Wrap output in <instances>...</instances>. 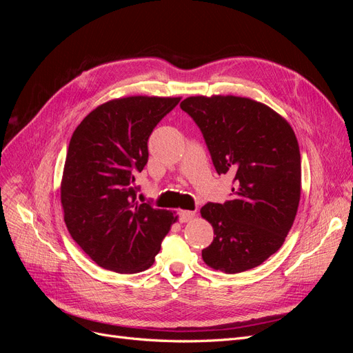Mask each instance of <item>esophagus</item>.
Segmentation results:
<instances>
[{
	"instance_id": "obj_1",
	"label": "esophagus",
	"mask_w": 353,
	"mask_h": 353,
	"mask_svg": "<svg viewBox=\"0 0 353 353\" xmlns=\"http://www.w3.org/2000/svg\"><path fill=\"white\" fill-rule=\"evenodd\" d=\"M178 216H179V222H190L191 219L196 216V213L191 212V210H181L178 213Z\"/></svg>"
}]
</instances>
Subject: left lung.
Listing matches in <instances>:
<instances>
[{"label": "left lung", "instance_id": "left-lung-1", "mask_svg": "<svg viewBox=\"0 0 353 353\" xmlns=\"http://www.w3.org/2000/svg\"><path fill=\"white\" fill-rule=\"evenodd\" d=\"M205 138L219 175H234L232 199L208 203L201 216L215 237L201 258L237 274L279 250L301 200V152L288 122L268 105L236 95L188 97L181 103Z\"/></svg>", "mask_w": 353, "mask_h": 353}]
</instances>
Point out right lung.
I'll return each instance as SVG.
<instances>
[{"mask_svg": "<svg viewBox=\"0 0 353 353\" xmlns=\"http://www.w3.org/2000/svg\"><path fill=\"white\" fill-rule=\"evenodd\" d=\"M179 97L135 95L94 109L74 130L61 178V206L72 239L104 270L150 268L176 221L138 200L135 175L148 160V137Z\"/></svg>", "mask_w": 353, "mask_h": 353, "instance_id": "1", "label": "right lung"}]
</instances>
